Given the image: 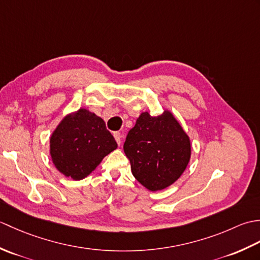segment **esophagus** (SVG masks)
Returning <instances> with one entry per match:
<instances>
[{"label":"esophagus","instance_id":"1","mask_svg":"<svg viewBox=\"0 0 260 260\" xmlns=\"http://www.w3.org/2000/svg\"><path fill=\"white\" fill-rule=\"evenodd\" d=\"M114 137H115L116 142H117V144L120 145V143H121V134L119 133V132H115V133H114Z\"/></svg>","mask_w":260,"mask_h":260}]
</instances>
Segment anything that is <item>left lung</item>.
<instances>
[{
	"mask_svg": "<svg viewBox=\"0 0 260 260\" xmlns=\"http://www.w3.org/2000/svg\"><path fill=\"white\" fill-rule=\"evenodd\" d=\"M124 152L134 178L147 190L161 191L183 174L191 158V141L169 109L158 116L143 112L128 132Z\"/></svg>",
	"mask_w": 260,
	"mask_h": 260,
	"instance_id": "left-lung-1",
	"label": "left lung"
}]
</instances>
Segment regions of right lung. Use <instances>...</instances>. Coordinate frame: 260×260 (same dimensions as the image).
Returning <instances> with one entry per match:
<instances>
[{"label":"right lung","instance_id":"right-lung-1","mask_svg":"<svg viewBox=\"0 0 260 260\" xmlns=\"http://www.w3.org/2000/svg\"><path fill=\"white\" fill-rule=\"evenodd\" d=\"M117 148L102 117L86 108L66 115L50 136V155L60 173L75 181L95 171Z\"/></svg>","mask_w":260,"mask_h":260}]
</instances>
